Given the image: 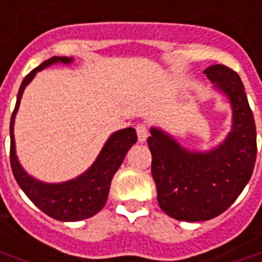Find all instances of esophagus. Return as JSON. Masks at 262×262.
<instances>
[{
    "label": "esophagus",
    "mask_w": 262,
    "mask_h": 262,
    "mask_svg": "<svg viewBox=\"0 0 262 262\" xmlns=\"http://www.w3.org/2000/svg\"><path fill=\"white\" fill-rule=\"evenodd\" d=\"M136 133H138L139 143H145L146 139H147V129H146L145 124H138L136 126Z\"/></svg>",
    "instance_id": "1"
}]
</instances>
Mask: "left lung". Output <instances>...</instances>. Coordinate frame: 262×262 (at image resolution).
I'll return each instance as SVG.
<instances>
[{
    "instance_id": "1",
    "label": "left lung",
    "mask_w": 262,
    "mask_h": 262,
    "mask_svg": "<svg viewBox=\"0 0 262 262\" xmlns=\"http://www.w3.org/2000/svg\"><path fill=\"white\" fill-rule=\"evenodd\" d=\"M204 73L232 110L222 143L205 152L189 150L161 127H150L147 139L158 202L178 221H208L227 211L251 179L257 158L255 123L239 76L222 64Z\"/></svg>"
}]
</instances>
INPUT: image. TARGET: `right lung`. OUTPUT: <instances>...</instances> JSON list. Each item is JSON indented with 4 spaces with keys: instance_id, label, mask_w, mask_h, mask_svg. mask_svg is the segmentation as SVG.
Returning a JSON list of instances; mask_svg holds the SVG:
<instances>
[{
    "instance_id": "right-lung-1",
    "label": "right lung",
    "mask_w": 262,
    "mask_h": 262,
    "mask_svg": "<svg viewBox=\"0 0 262 262\" xmlns=\"http://www.w3.org/2000/svg\"><path fill=\"white\" fill-rule=\"evenodd\" d=\"M71 57H51L42 61L37 69H34L19 86L15 108L12 112L10 123V162L15 181L19 188L24 191L34 205L38 206L42 212L57 221H81L90 218L100 211L107 201L110 183L113 176L120 168L124 156L132 146L136 143L138 136L133 127H126L122 130L112 133L101 147L93 165L74 179L66 182L49 183L35 179L27 173L21 166L17 152H15V139H14V122L19 107V101L26 87L31 83L38 71L47 69L53 64H71Z\"/></svg>"
}]
</instances>
